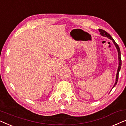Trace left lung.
Returning <instances> with one entry per match:
<instances>
[{"instance_id":"obj_1","label":"left lung","mask_w":126,"mask_h":126,"mask_svg":"<svg viewBox=\"0 0 126 126\" xmlns=\"http://www.w3.org/2000/svg\"><path fill=\"white\" fill-rule=\"evenodd\" d=\"M100 32V35L101 36H103V37H107L108 38V39H111V40L112 41V42L113 44H114L115 47H116V49H117V51H118V60H119V66H118V70H117V73H116V80H115V83L114 84V85L113 86L112 89L113 88L115 87V86L116 85L117 82H118V77H119V72L120 70V68H121V65H122V61H121V58H120V49H119V47L118 45L116 44V42L114 41V39L112 38V37H111V35H110L109 34L107 33V32L106 31L104 30H102V29H99ZM111 89V90H112ZM110 91V92H111Z\"/></svg>"}]
</instances>
